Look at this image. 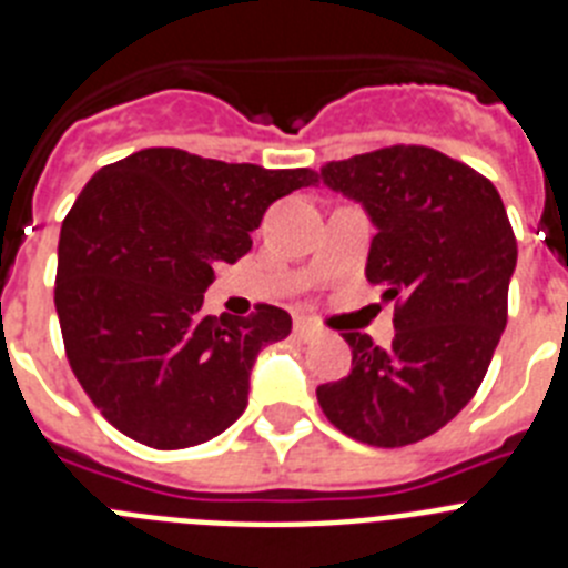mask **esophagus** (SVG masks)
Instances as JSON below:
<instances>
[{"label":"esophagus","mask_w":568,"mask_h":568,"mask_svg":"<svg viewBox=\"0 0 568 568\" xmlns=\"http://www.w3.org/2000/svg\"><path fill=\"white\" fill-rule=\"evenodd\" d=\"M318 333H321L318 324H313V321L307 318H295V335H301V338H313V335Z\"/></svg>","instance_id":"esophagus-1"}]
</instances>
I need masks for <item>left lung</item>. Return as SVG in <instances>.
<instances>
[{
	"instance_id": "8db88e82",
	"label": "left lung",
	"mask_w": 568,
	"mask_h": 568,
	"mask_svg": "<svg viewBox=\"0 0 568 568\" xmlns=\"http://www.w3.org/2000/svg\"><path fill=\"white\" fill-rule=\"evenodd\" d=\"M375 224L366 278L395 301L393 346L344 333L353 369L315 389L329 424L369 446L418 444L478 393L506 327L518 241L489 179L420 144L321 168Z\"/></svg>"
}]
</instances>
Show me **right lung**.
Instances as JSON below:
<instances>
[{
    "label": "right lung",
    "instance_id": "add662e5",
    "mask_svg": "<svg viewBox=\"0 0 568 568\" xmlns=\"http://www.w3.org/2000/svg\"><path fill=\"white\" fill-rule=\"evenodd\" d=\"M318 173L148 148L99 170L59 233L57 301L70 369L99 413L153 449L222 435L247 406L261 346L293 318L204 315L215 264L253 247L270 204Z\"/></svg>",
    "mask_w": 568,
    "mask_h": 568
}]
</instances>
